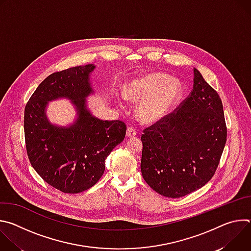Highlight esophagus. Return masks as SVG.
Returning <instances> with one entry per match:
<instances>
[{
  "mask_svg": "<svg viewBox=\"0 0 251 251\" xmlns=\"http://www.w3.org/2000/svg\"><path fill=\"white\" fill-rule=\"evenodd\" d=\"M137 135V131L134 127H128L127 131H126V136L127 137H135Z\"/></svg>",
  "mask_w": 251,
  "mask_h": 251,
  "instance_id": "obj_1",
  "label": "esophagus"
}]
</instances>
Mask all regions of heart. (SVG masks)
<instances>
[{"label": "heart", "instance_id": "b5f03b06", "mask_svg": "<svg viewBox=\"0 0 251 251\" xmlns=\"http://www.w3.org/2000/svg\"><path fill=\"white\" fill-rule=\"evenodd\" d=\"M181 95V85L163 74H149L134 79L124 96L134 102L143 100L137 109L141 121L151 123L164 117Z\"/></svg>", "mask_w": 251, "mask_h": 251}]
</instances>
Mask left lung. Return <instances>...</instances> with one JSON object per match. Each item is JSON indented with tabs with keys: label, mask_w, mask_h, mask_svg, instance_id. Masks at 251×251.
I'll return each mask as SVG.
<instances>
[{
	"label": "left lung",
	"mask_w": 251,
	"mask_h": 251,
	"mask_svg": "<svg viewBox=\"0 0 251 251\" xmlns=\"http://www.w3.org/2000/svg\"><path fill=\"white\" fill-rule=\"evenodd\" d=\"M141 172L167 198L203 187L216 173L226 142L223 102L194 68V85L176 108L143 130Z\"/></svg>",
	"instance_id": "left-lung-1"
}]
</instances>
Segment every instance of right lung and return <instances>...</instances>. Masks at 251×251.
I'll use <instances>...</instances> for the list:
<instances>
[{"label":"right lung","instance_id":"add662e5","mask_svg":"<svg viewBox=\"0 0 251 251\" xmlns=\"http://www.w3.org/2000/svg\"><path fill=\"white\" fill-rule=\"evenodd\" d=\"M94 64L70 67L49 75L30 96L25 108L24 128L28 160L43 180L66 194L94 186L105 170V159L124 140L126 124L103 121L86 109L92 92L89 75ZM58 97L73 100L79 118L67 128L50 125L45 116L48 100Z\"/></svg>","mask_w":251,"mask_h":251}]
</instances>
